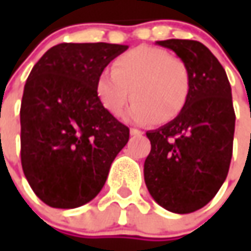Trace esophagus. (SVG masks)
Instances as JSON below:
<instances>
[{
    "mask_svg": "<svg viewBox=\"0 0 251 251\" xmlns=\"http://www.w3.org/2000/svg\"><path fill=\"white\" fill-rule=\"evenodd\" d=\"M130 134H131V135H142L144 132H142V131H140V130H137V128H131Z\"/></svg>",
    "mask_w": 251,
    "mask_h": 251,
    "instance_id": "obj_1",
    "label": "esophagus"
}]
</instances>
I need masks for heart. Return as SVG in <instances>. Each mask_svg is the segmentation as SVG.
<instances>
[{
  "label": "heart",
  "mask_w": 251,
  "mask_h": 251,
  "mask_svg": "<svg viewBox=\"0 0 251 251\" xmlns=\"http://www.w3.org/2000/svg\"><path fill=\"white\" fill-rule=\"evenodd\" d=\"M191 83L190 68L181 58L163 49L140 46L119 55L113 73L99 74L95 89L104 110L114 117L120 116L131 96L134 103L124 114L126 120L165 124L186 107Z\"/></svg>",
  "instance_id": "b5f03b06"
}]
</instances>
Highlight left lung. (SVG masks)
I'll return each instance as SVG.
<instances>
[{
  "mask_svg": "<svg viewBox=\"0 0 251 251\" xmlns=\"http://www.w3.org/2000/svg\"><path fill=\"white\" fill-rule=\"evenodd\" d=\"M173 50L191 73V93L176 119L148 131L144 178L152 198L175 214L194 212L215 197L229 172L235 110L224 67L196 40L156 42Z\"/></svg>",
  "mask_w": 251,
  "mask_h": 251,
  "instance_id": "left-lung-1",
  "label": "left lung"
}]
</instances>
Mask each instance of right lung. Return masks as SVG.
Instances as JSON below:
<instances>
[{
	"label": "right lung",
	"instance_id": "add662e5",
	"mask_svg": "<svg viewBox=\"0 0 251 251\" xmlns=\"http://www.w3.org/2000/svg\"><path fill=\"white\" fill-rule=\"evenodd\" d=\"M128 46L61 43L34 64L21 104V160L34 194L53 208L81 207L99 194L130 138L104 110L96 79Z\"/></svg>",
	"mask_w": 251,
	"mask_h": 251
}]
</instances>
